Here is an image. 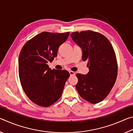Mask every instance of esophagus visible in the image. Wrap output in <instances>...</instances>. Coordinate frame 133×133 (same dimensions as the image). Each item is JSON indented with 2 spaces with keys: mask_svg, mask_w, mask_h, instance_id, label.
<instances>
[{
  "mask_svg": "<svg viewBox=\"0 0 133 133\" xmlns=\"http://www.w3.org/2000/svg\"><path fill=\"white\" fill-rule=\"evenodd\" d=\"M69 74H70V76H75L76 75L75 72H74L73 71H69Z\"/></svg>",
  "mask_w": 133,
  "mask_h": 133,
  "instance_id": "1",
  "label": "esophagus"
}]
</instances>
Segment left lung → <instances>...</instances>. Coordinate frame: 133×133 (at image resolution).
I'll use <instances>...</instances> for the list:
<instances>
[{
  "label": "left lung",
  "mask_w": 133,
  "mask_h": 133,
  "mask_svg": "<svg viewBox=\"0 0 133 133\" xmlns=\"http://www.w3.org/2000/svg\"><path fill=\"white\" fill-rule=\"evenodd\" d=\"M72 39L82 50V59L87 61L89 71L78 73L76 85L82 97L93 104L102 102L113 87L117 75L116 54L104 36L91 30L72 33Z\"/></svg>",
  "instance_id": "1"
}]
</instances>
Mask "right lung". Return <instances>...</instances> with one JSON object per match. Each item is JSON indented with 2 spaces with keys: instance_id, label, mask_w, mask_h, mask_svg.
Returning <instances> with one entry per match:
<instances>
[{
  "instance_id": "1",
  "label": "right lung",
  "mask_w": 133,
  "mask_h": 133,
  "mask_svg": "<svg viewBox=\"0 0 133 133\" xmlns=\"http://www.w3.org/2000/svg\"><path fill=\"white\" fill-rule=\"evenodd\" d=\"M70 33L42 32L27 42L19 57V75L24 91L30 100L48 107L60 98L70 76L67 70H51L48 62L57 57L60 45Z\"/></svg>"
}]
</instances>
